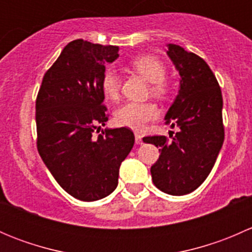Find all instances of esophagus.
I'll use <instances>...</instances> for the list:
<instances>
[{
	"label": "esophagus",
	"mask_w": 252,
	"mask_h": 252,
	"mask_svg": "<svg viewBox=\"0 0 252 252\" xmlns=\"http://www.w3.org/2000/svg\"><path fill=\"white\" fill-rule=\"evenodd\" d=\"M135 144L136 145L142 144V136L139 133H135Z\"/></svg>",
	"instance_id": "obj_1"
}]
</instances>
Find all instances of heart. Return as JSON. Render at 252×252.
<instances>
[{
	"label": "heart",
	"mask_w": 252,
	"mask_h": 252,
	"mask_svg": "<svg viewBox=\"0 0 252 252\" xmlns=\"http://www.w3.org/2000/svg\"><path fill=\"white\" fill-rule=\"evenodd\" d=\"M129 64L141 77L150 81V93L158 98H164L171 93V83L166 78V64L155 55H139L129 61ZM121 80L113 68H106L101 78V89L111 100L118 97ZM159 112L151 102H126L117 108L114 121L118 126L133 130H140L149 122L155 121Z\"/></svg>",
	"instance_id": "heart-1"
}]
</instances>
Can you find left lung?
<instances>
[{"mask_svg": "<svg viewBox=\"0 0 252 252\" xmlns=\"http://www.w3.org/2000/svg\"><path fill=\"white\" fill-rule=\"evenodd\" d=\"M167 55L180 75L179 93L166 114V124L178 126L175 135L146 136L159 147L151 167L152 182L169 195L189 194L212 171L224 141L220 84L207 63L192 52L169 44Z\"/></svg>", "mask_w": 252, "mask_h": 252, "instance_id": "1", "label": "left lung"}]
</instances>
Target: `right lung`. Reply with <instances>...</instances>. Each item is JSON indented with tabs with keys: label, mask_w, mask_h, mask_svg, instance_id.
Here are the masks:
<instances>
[{
	"label": "right lung",
	"mask_w": 252,
	"mask_h": 252,
	"mask_svg": "<svg viewBox=\"0 0 252 252\" xmlns=\"http://www.w3.org/2000/svg\"><path fill=\"white\" fill-rule=\"evenodd\" d=\"M118 51L81 39L69 42L45 73L36 97L37 151L56 182L81 201L114 191L135 140L124 126L94 135L108 121L101 78Z\"/></svg>",
	"instance_id": "1"
}]
</instances>
